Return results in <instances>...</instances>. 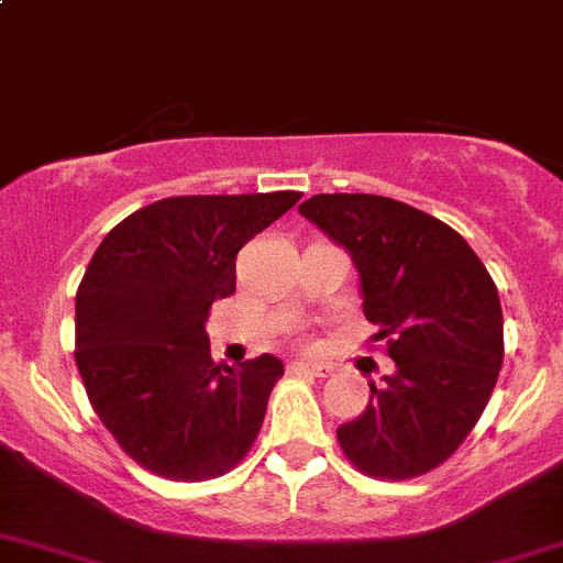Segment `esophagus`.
<instances>
[{
  "label": "esophagus",
  "instance_id": "obj_1",
  "mask_svg": "<svg viewBox=\"0 0 563 563\" xmlns=\"http://www.w3.org/2000/svg\"><path fill=\"white\" fill-rule=\"evenodd\" d=\"M291 373H297V376H316V378H327L329 373H332V367H327V365H316V362H294V365H291Z\"/></svg>",
  "mask_w": 563,
  "mask_h": 563
}]
</instances>
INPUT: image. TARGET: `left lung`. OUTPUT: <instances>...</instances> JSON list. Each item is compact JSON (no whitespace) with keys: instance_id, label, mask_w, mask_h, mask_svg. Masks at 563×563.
<instances>
[{"instance_id":"obj_1","label":"left lung","mask_w":563,"mask_h":563,"mask_svg":"<svg viewBox=\"0 0 563 563\" xmlns=\"http://www.w3.org/2000/svg\"><path fill=\"white\" fill-rule=\"evenodd\" d=\"M299 214L354 258L362 310L395 373L371 382L365 411L338 428L367 476L413 479L474 430L504 362L498 288L468 242L433 214L367 192H321Z\"/></svg>"}]
</instances>
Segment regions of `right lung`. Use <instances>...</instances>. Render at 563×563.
<instances>
[{
	"label": "right lung",
	"instance_id": "add662e5",
	"mask_svg": "<svg viewBox=\"0 0 563 563\" xmlns=\"http://www.w3.org/2000/svg\"><path fill=\"white\" fill-rule=\"evenodd\" d=\"M299 198H163L95 250L76 294V365L100 422L141 468L203 482L253 446L283 362H214L203 323L234 294L236 253Z\"/></svg>",
	"mask_w": 563,
	"mask_h": 563
}]
</instances>
